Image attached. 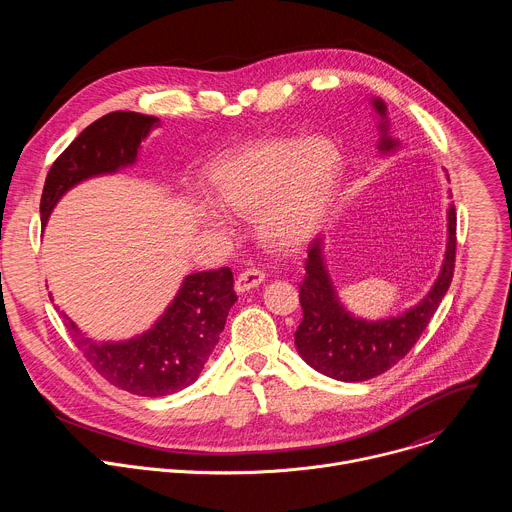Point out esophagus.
<instances>
[{
    "instance_id": "34e87169",
    "label": "esophagus",
    "mask_w": 512,
    "mask_h": 512,
    "mask_svg": "<svg viewBox=\"0 0 512 512\" xmlns=\"http://www.w3.org/2000/svg\"><path fill=\"white\" fill-rule=\"evenodd\" d=\"M265 279V273L261 269H245L243 273H239V277L235 279V289L237 294H245V291L259 287Z\"/></svg>"
}]
</instances>
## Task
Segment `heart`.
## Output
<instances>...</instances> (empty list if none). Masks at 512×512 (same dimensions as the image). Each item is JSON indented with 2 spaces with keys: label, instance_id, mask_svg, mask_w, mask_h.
<instances>
[{
  "label": "heart",
  "instance_id": "1",
  "mask_svg": "<svg viewBox=\"0 0 512 512\" xmlns=\"http://www.w3.org/2000/svg\"><path fill=\"white\" fill-rule=\"evenodd\" d=\"M342 154L326 135L253 141L210 170L216 200L237 214H255L261 243L275 251L306 245L336 198ZM202 223L227 229L225 214L202 202Z\"/></svg>",
  "mask_w": 512,
  "mask_h": 512
}]
</instances>
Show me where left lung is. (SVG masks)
I'll use <instances>...</instances> for the list:
<instances>
[{
  "instance_id": "left-lung-1",
  "label": "left lung",
  "mask_w": 512,
  "mask_h": 512,
  "mask_svg": "<svg viewBox=\"0 0 512 512\" xmlns=\"http://www.w3.org/2000/svg\"><path fill=\"white\" fill-rule=\"evenodd\" d=\"M373 107L381 117L379 152L393 154L399 139L389 133L387 105L375 97ZM456 261V208H448V243L440 275L419 304L407 312L364 320L350 314L338 300L336 287L324 261V239L310 245L306 259V277L300 283V304L304 310L302 324L296 330V348L300 356L318 373L344 383L373 379L397 364L419 340L431 316L454 277Z\"/></svg>"
}]
</instances>
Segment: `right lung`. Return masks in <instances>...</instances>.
Wrapping results in <instances>:
<instances>
[{"mask_svg": "<svg viewBox=\"0 0 512 512\" xmlns=\"http://www.w3.org/2000/svg\"><path fill=\"white\" fill-rule=\"evenodd\" d=\"M158 123V117L133 111H115L91 123L56 158L46 176L40 198L42 225L70 188L133 166L141 141ZM235 302L233 271L221 267L186 275L158 322L129 340L97 342L66 314L62 318L77 348L103 379L139 397H164L198 379Z\"/></svg>", "mask_w": 512, "mask_h": 512, "instance_id": "1", "label": "right lung"}]
</instances>
